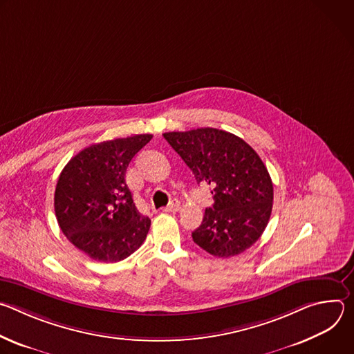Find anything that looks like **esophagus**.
I'll return each instance as SVG.
<instances>
[{"mask_svg": "<svg viewBox=\"0 0 354 354\" xmlns=\"http://www.w3.org/2000/svg\"><path fill=\"white\" fill-rule=\"evenodd\" d=\"M179 209H180V205L178 203V201H172L168 207L162 209V212L164 213H176V212H179Z\"/></svg>", "mask_w": 354, "mask_h": 354, "instance_id": "obj_1", "label": "esophagus"}]
</instances>
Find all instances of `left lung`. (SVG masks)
I'll use <instances>...</instances> for the list:
<instances>
[{"instance_id": "obj_1", "label": "left lung", "mask_w": 354, "mask_h": 354, "mask_svg": "<svg viewBox=\"0 0 354 354\" xmlns=\"http://www.w3.org/2000/svg\"><path fill=\"white\" fill-rule=\"evenodd\" d=\"M164 138L193 172L212 187L213 207L192 232L210 255L242 254L263 234L273 207V183L257 151L235 134L201 127L164 133Z\"/></svg>"}]
</instances>
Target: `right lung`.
Masks as SVG:
<instances>
[{
  "mask_svg": "<svg viewBox=\"0 0 354 354\" xmlns=\"http://www.w3.org/2000/svg\"><path fill=\"white\" fill-rule=\"evenodd\" d=\"M151 134L92 144L62 171L55 212L67 239L91 259L113 263L144 242L151 220L138 213L126 169Z\"/></svg>",
  "mask_w": 354,
  "mask_h": 354,
  "instance_id": "right-lung-1",
  "label": "right lung"
}]
</instances>
